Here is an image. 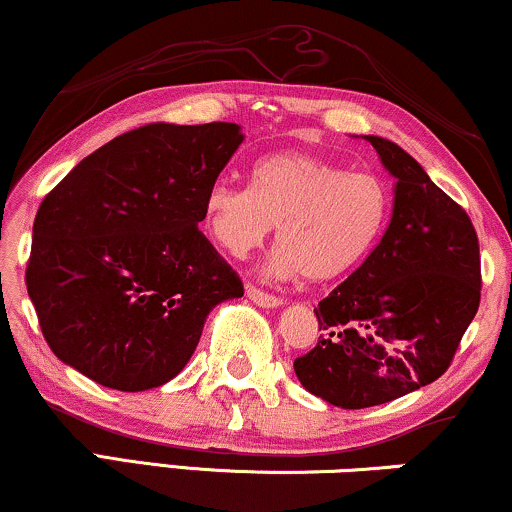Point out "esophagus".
Listing matches in <instances>:
<instances>
[{
	"instance_id": "obj_1",
	"label": "esophagus",
	"mask_w": 512,
	"mask_h": 512,
	"mask_svg": "<svg viewBox=\"0 0 512 512\" xmlns=\"http://www.w3.org/2000/svg\"><path fill=\"white\" fill-rule=\"evenodd\" d=\"M247 298L251 303L258 305V307H265V310H272V307H279L282 305V300L270 296V293H265L261 289H256V286H247Z\"/></svg>"
}]
</instances>
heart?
Returning <instances> with one entry per match:
<instances>
[{
    "label": "heart",
    "mask_w": 512,
    "mask_h": 512,
    "mask_svg": "<svg viewBox=\"0 0 512 512\" xmlns=\"http://www.w3.org/2000/svg\"><path fill=\"white\" fill-rule=\"evenodd\" d=\"M391 214L387 181L349 172L312 153H275L251 170V188L214 184L205 228L230 256L244 258L279 228L272 261L279 279L305 275L328 284L359 268L380 242Z\"/></svg>",
    "instance_id": "obj_1"
}]
</instances>
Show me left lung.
I'll use <instances>...</instances> for the list:
<instances>
[{
  "mask_svg": "<svg viewBox=\"0 0 512 512\" xmlns=\"http://www.w3.org/2000/svg\"><path fill=\"white\" fill-rule=\"evenodd\" d=\"M396 179L382 240L321 300L319 342L293 361L300 384L345 410L436 382L480 305V249L468 214L389 139L363 135Z\"/></svg>",
  "mask_w": 512,
  "mask_h": 512,
  "instance_id": "1",
  "label": "left lung"
}]
</instances>
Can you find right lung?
<instances>
[{
	"instance_id": "1",
	"label": "right lung",
	"mask_w": 512,
	"mask_h": 512,
	"mask_svg": "<svg viewBox=\"0 0 512 512\" xmlns=\"http://www.w3.org/2000/svg\"><path fill=\"white\" fill-rule=\"evenodd\" d=\"M237 123H153L83 158L41 202L27 293L62 363L118 391L177 377L209 312L242 298L198 230Z\"/></svg>"
}]
</instances>
